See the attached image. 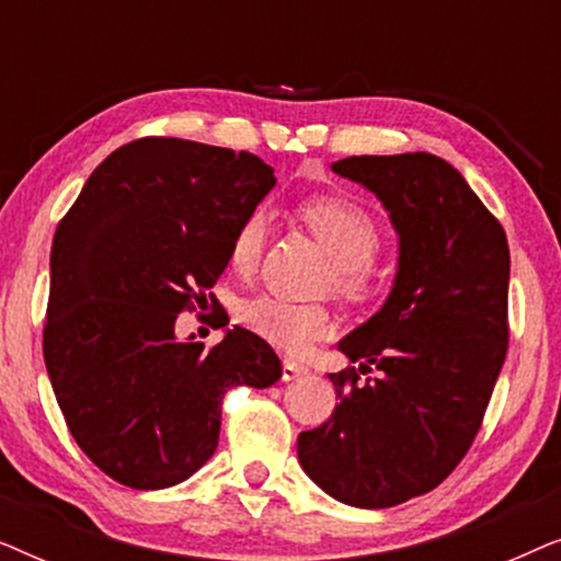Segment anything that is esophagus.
Returning a JSON list of instances; mask_svg holds the SVG:
<instances>
[{"mask_svg": "<svg viewBox=\"0 0 561 561\" xmlns=\"http://www.w3.org/2000/svg\"><path fill=\"white\" fill-rule=\"evenodd\" d=\"M309 375V367L294 363V359H283V380H296Z\"/></svg>", "mask_w": 561, "mask_h": 561, "instance_id": "34e87169", "label": "esophagus"}]
</instances>
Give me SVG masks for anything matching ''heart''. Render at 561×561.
Segmentation results:
<instances>
[{
  "instance_id": "1",
  "label": "heart",
  "mask_w": 561,
  "mask_h": 561,
  "mask_svg": "<svg viewBox=\"0 0 561 561\" xmlns=\"http://www.w3.org/2000/svg\"><path fill=\"white\" fill-rule=\"evenodd\" d=\"M298 217L334 260V288L350 301H363L375 288L373 260L382 248L378 219L347 196H311L298 204ZM267 240V214L250 211L229 242V265L240 275L257 267ZM244 329L288 355H304L313 342L334 332L327 306L298 304L283 296L248 298L237 311Z\"/></svg>"
}]
</instances>
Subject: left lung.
Here are the masks:
<instances>
[{
  "mask_svg": "<svg viewBox=\"0 0 561 561\" xmlns=\"http://www.w3.org/2000/svg\"><path fill=\"white\" fill-rule=\"evenodd\" d=\"M332 171L390 211L398 271L382 309L340 342L359 367L329 375L340 403L298 434V462L336 501L390 508L447 480L480 432L508 352L511 252L432 152L352 156ZM373 366L381 378L363 381Z\"/></svg>",
  "mask_w": 561,
  "mask_h": 561,
  "instance_id": "1",
  "label": "left lung"
}]
</instances>
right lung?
I'll return each instance as SVG.
<instances>
[{
    "label": "right lung",
    "instance_id": "add662e5",
    "mask_svg": "<svg viewBox=\"0 0 561 561\" xmlns=\"http://www.w3.org/2000/svg\"><path fill=\"white\" fill-rule=\"evenodd\" d=\"M273 186L252 152L140 137L96 165L58 221L45 367L76 444L122 485L191 478L217 449L227 390L283 375L242 327L211 350L175 340L179 313L206 304L234 229Z\"/></svg>",
    "mask_w": 561,
    "mask_h": 561
}]
</instances>
